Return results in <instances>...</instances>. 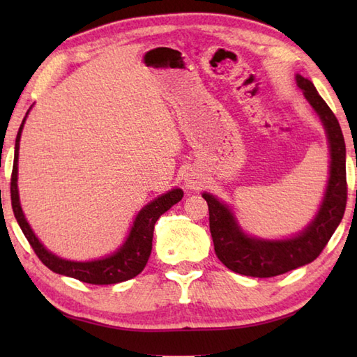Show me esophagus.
Returning <instances> with one entry per match:
<instances>
[{"label": "esophagus", "mask_w": 357, "mask_h": 357, "mask_svg": "<svg viewBox=\"0 0 357 357\" xmlns=\"http://www.w3.org/2000/svg\"><path fill=\"white\" fill-rule=\"evenodd\" d=\"M185 185L188 188H193V190H196V188H199L202 185V176L198 172L187 173L185 174Z\"/></svg>", "instance_id": "obj_1"}]
</instances>
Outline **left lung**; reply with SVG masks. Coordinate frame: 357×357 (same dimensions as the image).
Returning a JSON list of instances; mask_svg holds the SVG:
<instances>
[{"instance_id": "obj_1", "label": "left lung", "mask_w": 357, "mask_h": 357, "mask_svg": "<svg viewBox=\"0 0 357 357\" xmlns=\"http://www.w3.org/2000/svg\"><path fill=\"white\" fill-rule=\"evenodd\" d=\"M296 82L304 92L322 119L330 142V179L324 202L314 221L298 236L284 241H262L248 238L234 221L229 207L215 196L204 193L208 204L210 233L215 252L227 268L253 278H273L313 262L328 244L345 213L347 206V172H345V141L335 113L317 93L313 82L296 77Z\"/></svg>"}]
</instances>
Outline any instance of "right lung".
Returning a JSON list of instances; mask_svg holds the SVG:
<instances>
[{"mask_svg":"<svg viewBox=\"0 0 357 357\" xmlns=\"http://www.w3.org/2000/svg\"><path fill=\"white\" fill-rule=\"evenodd\" d=\"M22 124L17 135V141H15V158H13V169L10 176V199H12V208L13 215L21 227L22 233H24L29 244L32 245L35 255L40 257V261L50 268L52 271L59 273V275L70 276L81 280V282L93 284V285H109V284H118L124 282V280L132 279L138 276L139 273L146 267V264L151 253V241H153V229L155 224L162 213L170 210L174 204L183 199L184 192L181 188H173L172 192L159 196L153 202L144 207L139 215L136 216L132 231L128 234L126 244L121 247L115 255L104 259H98L92 262H73L66 261L52 255L43 247V244L33 234L30 229L22 210L20 206L18 198V185H17V176H18V150H20V138Z\"/></svg>","mask_w":357,"mask_h":357,"instance_id":"obj_1","label":"right lung"}]
</instances>
